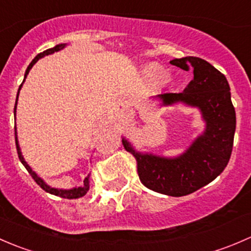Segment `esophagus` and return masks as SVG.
Instances as JSON below:
<instances>
[{
  "instance_id": "1",
  "label": "esophagus",
  "mask_w": 251,
  "mask_h": 251,
  "mask_svg": "<svg viewBox=\"0 0 251 251\" xmlns=\"http://www.w3.org/2000/svg\"><path fill=\"white\" fill-rule=\"evenodd\" d=\"M125 116H127V114H125Z\"/></svg>"
}]
</instances>
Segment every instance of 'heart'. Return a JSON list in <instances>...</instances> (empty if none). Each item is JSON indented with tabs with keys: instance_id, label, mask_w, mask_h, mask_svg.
Instances as JSON below:
<instances>
[{
	"instance_id": "obj_1",
	"label": "heart",
	"mask_w": 251,
	"mask_h": 251,
	"mask_svg": "<svg viewBox=\"0 0 251 251\" xmlns=\"http://www.w3.org/2000/svg\"><path fill=\"white\" fill-rule=\"evenodd\" d=\"M148 76L156 83H163L168 81L169 74L164 68L159 67V65H154L148 69Z\"/></svg>"
}]
</instances>
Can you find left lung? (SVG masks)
<instances>
[{
	"instance_id": "left-lung-1",
	"label": "left lung",
	"mask_w": 251,
	"mask_h": 251,
	"mask_svg": "<svg viewBox=\"0 0 251 251\" xmlns=\"http://www.w3.org/2000/svg\"><path fill=\"white\" fill-rule=\"evenodd\" d=\"M171 64L188 72L193 80L181 93H161L156 98L163 105L183 103L198 108L205 130L184 153L175 158L140 153L127 140L123 144L137 160V173L147 188L171 197L198 191L214 181L228 164L235 132V110L226 76L206 60L198 57L173 59Z\"/></svg>"
}]
</instances>
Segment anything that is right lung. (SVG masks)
Instances as JSON below:
<instances>
[{
    "label": "right lung",
    "mask_w": 251,
    "mask_h": 251,
    "mask_svg": "<svg viewBox=\"0 0 251 251\" xmlns=\"http://www.w3.org/2000/svg\"><path fill=\"white\" fill-rule=\"evenodd\" d=\"M65 46H67V44H59L57 45V46H54L53 48H48V50H44L42 53H39V54L36 55V57L32 59V62L30 63L29 67H27L26 72H25V75H24V80H23V82L25 81V78H26L27 74H29L30 69H31L32 67H34L35 63L37 62V60L40 59V58L45 57V55H48V54H52V53L54 52H58V50H63ZM23 85V83H22ZM22 85L19 86V90H18V93H17V100H16V105H14V116H16V109H17V102H18V96H19V91L20 88H22ZM14 131H16V146H17V151H18V156H19V160L22 161L23 165L25 166V169L27 170V173L31 175L32 178L35 179V182H36L37 184H39L40 187H41L44 191H46L47 193H50V194H54V196H58L60 197V198H67V199H77V198H81V197L85 196L86 193H87V191L90 189V175H88L87 177H86L85 179H83V184L81 187H75V188H72V189H58V188H52V187H50L46 182L44 181V179L41 178V177H39L36 175L35 171H32V169L30 168L29 165H27L26 161L24 160V156L22 155V151H20V147H19V143H18V137H17V128L16 126H14Z\"/></svg>",
    "instance_id": "add662e5"
}]
</instances>
